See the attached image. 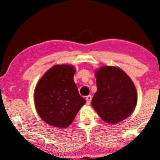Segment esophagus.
Segmentation results:
<instances>
[{"label": "esophagus", "mask_w": 160, "mask_h": 160, "mask_svg": "<svg viewBox=\"0 0 160 160\" xmlns=\"http://www.w3.org/2000/svg\"><path fill=\"white\" fill-rule=\"evenodd\" d=\"M92 97L91 95H88L87 97H86V100H87V105H89L91 104V101H92Z\"/></svg>", "instance_id": "esophagus-1"}]
</instances>
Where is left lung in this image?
<instances>
[{"instance_id":"8db88e82","label":"left lung","mask_w":160,"mask_h":160,"mask_svg":"<svg viewBox=\"0 0 160 160\" xmlns=\"http://www.w3.org/2000/svg\"><path fill=\"white\" fill-rule=\"evenodd\" d=\"M97 92L92 105L104 122L116 124L126 119L135 109L137 91L133 82L122 69L103 66L96 72Z\"/></svg>"}]
</instances>
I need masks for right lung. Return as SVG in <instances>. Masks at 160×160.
Returning a JSON list of instances; mask_svg holds the SVG:
<instances>
[{"label": "right lung", "instance_id": "right-lung-1", "mask_svg": "<svg viewBox=\"0 0 160 160\" xmlns=\"http://www.w3.org/2000/svg\"><path fill=\"white\" fill-rule=\"evenodd\" d=\"M75 72L72 66L55 65L36 85L34 93L36 111L51 126L66 128L86 103L73 82Z\"/></svg>", "mask_w": 160, "mask_h": 160}]
</instances>
